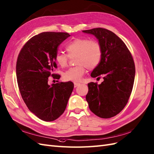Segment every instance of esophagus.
Returning <instances> with one entry per match:
<instances>
[{
  "label": "esophagus",
  "instance_id": "1",
  "mask_svg": "<svg viewBox=\"0 0 154 154\" xmlns=\"http://www.w3.org/2000/svg\"><path fill=\"white\" fill-rule=\"evenodd\" d=\"M80 85V83H74V87H78V86H79Z\"/></svg>",
  "mask_w": 154,
  "mask_h": 154
}]
</instances>
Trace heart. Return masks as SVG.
<instances>
[{
	"instance_id": "b5f03b06",
	"label": "heart",
	"mask_w": 154,
	"mask_h": 154,
	"mask_svg": "<svg viewBox=\"0 0 154 154\" xmlns=\"http://www.w3.org/2000/svg\"><path fill=\"white\" fill-rule=\"evenodd\" d=\"M67 55L63 52H58L55 56L56 63L61 67L67 65L69 58H75L76 67H71L63 73L65 81L79 82L88 69L97 67L102 58V48L98 42L91 41L87 38H76L66 46Z\"/></svg>"
}]
</instances>
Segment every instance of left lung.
<instances>
[{
    "instance_id": "1",
    "label": "left lung",
    "mask_w": 154,
    "mask_h": 154,
    "mask_svg": "<svg viewBox=\"0 0 154 154\" xmlns=\"http://www.w3.org/2000/svg\"><path fill=\"white\" fill-rule=\"evenodd\" d=\"M83 32L94 35L102 48L100 62L91 75L103 77L101 84H88L86 100L96 116L111 118L123 110L133 90L135 77L133 56L124 42L112 31L99 27Z\"/></svg>"
}]
</instances>
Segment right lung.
Here are the masks:
<instances>
[{"label": "right lung", "instance_id": "1", "mask_svg": "<svg viewBox=\"0 0 154 154\" xmlns=\"http://www.w3.org/2000/svg\"><path fill=\"white\" fill-rule=\"evenodd\" d=\"M70 37L63 32H44L31 38L17 57L16 77L19 90L28 109L41 120L52 121L65 111L74 85L71 81L48 84L56 68L55 56L62 42Z\"/></svg>", "mask_w": 154, "mask_h": 154}]
</instances>
